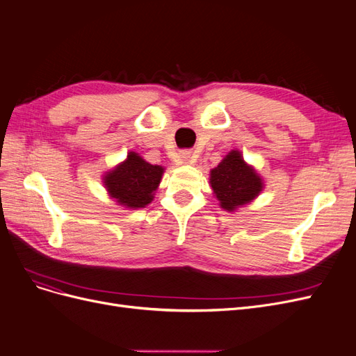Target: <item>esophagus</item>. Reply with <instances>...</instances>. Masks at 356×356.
Listing matches in <instances>:
<instances>
[{"label": "esophagus", "mask_w": 356, "mask_h": 356, "mask_svg": "<svg viewBox=\"0 0 356 356\" xmlns=\"http://www.w3.org/2000/svg\"><path fill=\"white\" fill-rule=\"evenodd\" d=\"M181 160L184 161V163H191V152H182L181 153Z\"/></svg>", "instance_id": "obj_1"}]
</instances>
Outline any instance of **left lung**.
I'll return each mask as SVG.
<instances>
[{"mask_svg": "<svg viewBox=\"0 0 356 356\" xmlns=\"http://www.w3.org/2000/svg\"><path fill=\"white\" fill-rule=\"evenodd\" d=\"M211 186L221 208L234 211L251 202L263 188L261 178L248 166L239 152H232L211 170Z\"/></svg>", "mask_w": 356, "mask_h": 356, "instance_id": "8db88e82", "label": "left lung"}]
</instances>
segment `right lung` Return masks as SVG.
Here are the masks:
<instances>
[{
	"label": "right lung",
	"instance_id": "obj_1",
	"mask_svg": "<svg viewBox=\"0 0 356 356\" xmlns=\"http://www.w3.org/2000/svg\"><path fill=\"white\" fill-rule=\"evenodd\" d=\"M163 168L149 165L136 153H129L126 161L105 177V186L111 197L126 208H144L153 200Z\"/></svg>",
	"mask_w": 356,
	"mask_h": 356
}]
</instances>
